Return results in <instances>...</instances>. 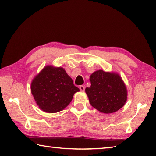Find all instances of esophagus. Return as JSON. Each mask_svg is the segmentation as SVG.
<instances>
[{"mask_svg":"<svg viewBox=\"0 0 156 156\" xmlns=\"http://www.w3.org/2000/svg\"><path fill=\"white\" fill-rule=\"evenodd\" d=\"M79 88H80V90L81 91H84V90H85L84 87V86H82V85L80 86V87H79Z\"/></svg>","mask_w":156,"mask_h":156,"instance_id":"34e87169","label":"esophagus"}]
</instances>
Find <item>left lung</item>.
Returning <instances> with one entry per match:
<instances>
[{
    "label": "left lung",
    "mask_w": 156,
    "mask_h": 156,
    "mask_svg": "<svg viewBox=\"0 0 156 156\" xmlns=\"http://www.w3.org/2000/svg\"><path fill=\"white\" fill-rule=\"evenodd\" d=\"M90 87L85 89L89 102L94 108L105 114L119 110L127 100V90L117 73L99 69L90 76Z\"/></svg>",
    "instance_id": "obj_1"
}]
</instances>
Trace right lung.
Instances as JSON below:
<instances>
[{"label":"right lung","instance_id":"add662e5","mask_svg":"<svg viewBox=\"0 0 156 156\" xmlns=\"http://www.w3.org/2000/svg\"><path fill=\"white\" fill-rule=\"evenodd\" d=\"M79 88L62 67L46 66L33 79L31 92L39 108L45 112L61 111L70 103Z\"/></svg>","mask_w":156,"mask_h":156}]
</instances>
